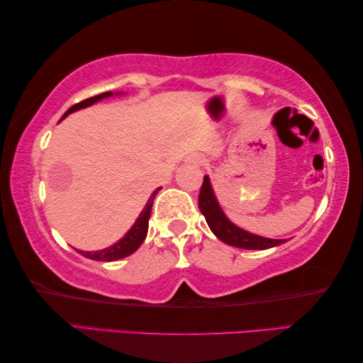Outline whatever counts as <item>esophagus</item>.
<instances>
[{
    "label": "esophagus",
    "mask_w": 363,
    "mask_h": 363,
    "mask_svg": "<svg viewBox=\"0 0 363 363\" xmlns=\"http://www.w3.org/2000/svg\"><path fill=\"white\" fill-rule=\"evenodd\" d=\"M203 160H204V157L199 156V154H193V156L189 157V162H193V164H203Z\"/></svg>",
    "instance_id": "1"
}]
</instances>
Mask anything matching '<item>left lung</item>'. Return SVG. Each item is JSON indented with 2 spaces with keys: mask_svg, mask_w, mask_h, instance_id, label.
Masks as SVG:
<instances>
[{
  "mask_svg": "<svg viewBox=\"0 0 363 363\" xmlns=\"http://www.w3.org/2000/svg\"><path fill=\"white\" fill-rule=\"evenodd\" d=\"M199 209L206 217V222L218 240L227 242L230 246L241 247V249H269L273 246H280L284 240H270V238H262L247 231L238 228L236 225L231 223L218 206L216 196H213L209 177H204L203 186L199 191Z\"/></svg>",
  "mask_w": 363,
  "mask_h": 363,
  "instance_id": "1",
  "label": "left lung"
}]
</instances>
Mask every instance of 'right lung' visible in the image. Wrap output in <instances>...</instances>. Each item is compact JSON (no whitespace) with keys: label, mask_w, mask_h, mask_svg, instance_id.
<instances>
[{"label":"right lung","mask_w":363,"mask_h":363,"mask_svg":"<svg viewBox=\"0 0 363 363\" xmlns=\"http://www.w3.org/2000/svg\"><path fill=\"white\" fill-rule=\"evenodd\" d=\"M111 91H106V93H101L98 96H93V98H88V99H83L80 103L74 104L72 108H70L65 114L62 116V118L65 116H69L70 112H75L82 108H86V106H90L93 103H96V101L103 99V98H108L111 96ZM160 188H157L156 191L151 194L150 201H147L145 209L141 211L140 217L136 218V222L133 223V227L127 231V235L122 238V240H118L116 245H112L106 249H101V251H94V252H85V251H79L82 255H85L88 259H93V260H101V262H111V260H117V259H123L127 257V255L133 254L136 249L141 246V242L145 241V238L147 235V222H150V217H151V209H152V201L156 198V194Z\"/></svg>","instance_id":"1"}]
</instances>
